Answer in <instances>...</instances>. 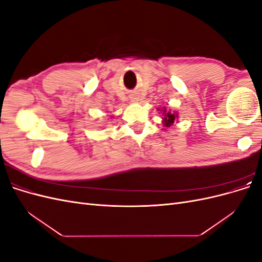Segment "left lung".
<instances>
[{
	"instance_id": "1",
	"label": "left lung",
	"mask_w": 262,
	"mask_h": 262,
	"mask_svg": "<svg viewBox=\"0 0 262 262\" xmlns=\"http://www.w3.org/2000/svg\"><path fill=\"white\" fill-rule=\"evenodd\" d=\"M164 115H165V117L163 118L164 119V124L166 125V126H169L170 124H172L173 123V121H175V118H176V116L173 115V114H171L170 112H168V113H166V110L164 109V113H163Z\"/></svg>"
}]
</instances>
